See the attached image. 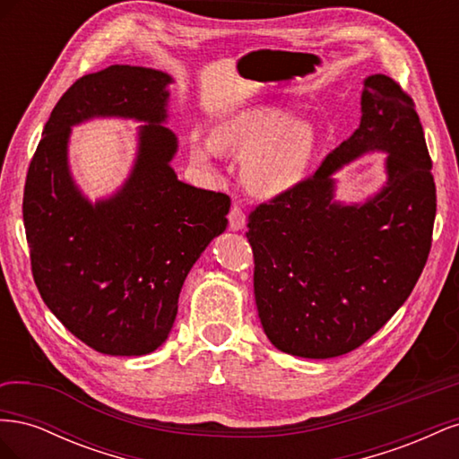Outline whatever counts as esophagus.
Listing matches in <instances>:
<instances>
[{
	"label": "esophagus",
	"mask_w": 459,
	"mask_h": 459,
	"mask_svg": "<svg viewBox=\"0 0 459 459\" xmlns=\"http://www.w3.org/2000/svg\"><path fill=\"white\" fill-rule=\"evenodd\" d=\"M228 220H230V230H231V231H239V230H243L245 224H247L245 212H243V208H241L239 204H233V206H231V211H230V214H228Z\"/></svg>",
	"instance_id": "obj_1"
}]
</instances>
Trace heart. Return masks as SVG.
I'll return each instance as SVG.
<instances>
[{
	"label": "heart",
	"mask_w": 459,
	"mask_h": 459,
	"mask_svg": "<svg viewBox=\"0 0 459 459\" xmlns=\"http://www.w3.org/2000/svg\"><path fill=\"white\" fill-rule=\"evenodd\" d=\"M312 147L314 128L307 120H285L281 110L256 107L218 124L211 140L195 137L191 155L206 162L216 149L245 152L243 178L248 189L258 195H277L300 178Z\"/></svg>",
	"instance_id": "heart-1"
}]
</instances>
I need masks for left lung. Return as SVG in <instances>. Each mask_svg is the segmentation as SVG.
<instances>
[{
	"label": "left lung",
	"instance_id": "1",
	"mask_svg": "<svg viewBox=\"0 0 459 459\" xmlns=\"http://www.w3.org/2000/svg\"><path fill=\"white\" fill-rule=\"evenodd\" d=\"M385 150L387 182L341 205L330 176ZM425 135L411 97L385 74L364 80L362 118L302 182L248 214L260 324L277 351L335 358L364 344L406 302L425 268L437 214Z\"/></svg>",
	"mask_w": 459,
	"mask_h": 459
}]
</instances>
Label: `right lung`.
Masks as SVG:
<instances>
[{
	"instance_id": "add662e5",
	"label": "right lung",
	"mask_w": 459,
	"mask_h": 459,
	"mask_svg": "<svg viewBox=\"0 0 459 459\" xmlns=\"http://www.w3.org/2000/svg\"><path fill=\"white\" fill-rule=\"evenodd\" d=\"M172 78L113 65L82 76L51 110L29 166L22 218L36 287L55 317L110 356H143L169 337L189 270L226 230L230 197L179 182L178 137L162 122ZM95 116L147 121L134 169L91 205L67 169V137Z\"/></svg>"
}]
</instances>
